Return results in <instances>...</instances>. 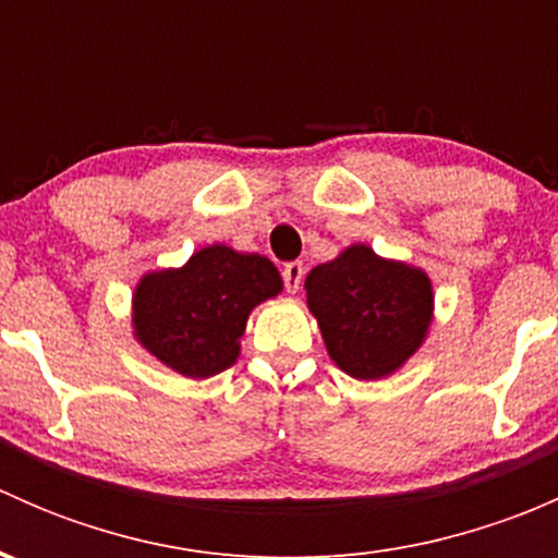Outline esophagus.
<instances>
[{"label":"esophagus","instance_id":"34e87169","mask_svg":"<svg viewBox=\"0 0 558 558\" xmlns=\"http://www.w3.org/2000/svg\"><path fill=\"white\" fill-rule=\"evenodd\" d=\"M302 278H305V267H302L300 262H289L283 267V283H286V291L289 294H296L302 286Z\"/></svg>","mask_w":558,"mask_h":558}]
</instances>
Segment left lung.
I'll use <instances>...</instances> for the list:
<instances>
[{"mask_svg":"<svg viewBox=\"0 0 558 558\" xmlns=\"http://www.w3.org/2000/svg\"><path fill=\"white\" fill-rule=\"evenodd\" d=\"M307 311L326 353L356 380H384L429 337L435 289L426 269L378 256L367 243L342 247L305 278Z\"/></svg>","mask_w":558,"mask_h":558,"instance_id":"obj_1","label":"left lung"}]
</instances>
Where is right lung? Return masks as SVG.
<instances>
[{"mask_svg": "<svg viewBox=\"0 0 558 558\" xmlns=\"http://www.w3.org/2000/svg\"><path fill=\"white\" fill-rule=\"evenodd\" d=\"M283 291L262 253L213 243L183 267L150 269L132 294V337L165 367L191 380L223 373L240 359L251 313Z\"/></svg>", "mask_w": 558, "mask_h": 558, "instance_id": "obj_1", "label": "right lung"}]
</instances>
